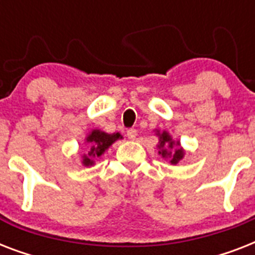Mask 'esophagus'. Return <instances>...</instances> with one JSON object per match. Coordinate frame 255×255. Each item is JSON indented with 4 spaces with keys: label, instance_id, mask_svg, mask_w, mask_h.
Masks as SVG:
<instances>
[{
    "label": "esophagus",
    "instance_id": "1",
    "mask_svg": "<svg viewBox=\"0 0 255 255\" xmlns=\"http://www.w3.org/2000/svg\"><path fill=\"white\" fill-rule=\"evenodd\" d=\"M136 135H137V131H136L135 128H129V129H127V136L129 140L135 139Z\"/></svg>",
    "mask_w": 255,
    "mask_h": 255
}]
</instances>
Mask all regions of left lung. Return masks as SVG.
Returning a JSON list of instances; mask_svg holds the SVG:
<instances>
[{
    "label": "left lung",
    "instance_id": "1",
    "mask_svg": "<svg viewBox=\"0 0 255 255\" xmlns=\"http://www.w3.org/2000/svg\"><path fill=\"white\" fill-rule=\"evenodd\" d=\"M174 143L170 139V136L168 135L167 132H163L161 135H160V155L163 156V157H169L170 163L172 164H177L180 160L182 159V156H184V151H182L181 148L178 147V141H177V147H173ZM167 147H173L172 152H169L166 149Z\"/></svg>",
    "mask_w": 255,
    "mask_h": 255
}]
</instances>
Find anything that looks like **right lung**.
<instances>
[{
  "mask_svg": "<svg viewBox=\"0 0 255 255\" xmlns=\"http://www.w3.org/2000/svg\"><path fill=\"white\" fill-rule=\"evenodd\" d=\"M119 137L120 133H112V135H110V133L102 132L99 129H94L91 132V135L87 137V143L90 144L91 148H90L87 155L83 156V164L85 165H92L94 160L103 155L104 151Z\"/></svg>",
  "mask_w": 255,
  "mask_h": 255,
  "instance_id": "right-lung-1",
  "label": "right lung"
}]
</instances>
